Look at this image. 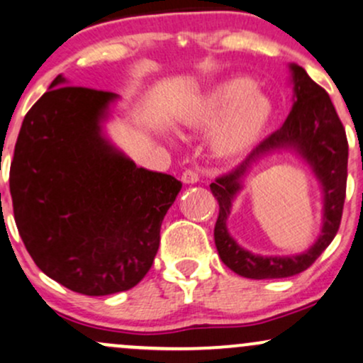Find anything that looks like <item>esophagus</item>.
I'll return each mask as SVG.
<instances>
[{
    "label": "esophagus",
    "instance_id": "34e87169",
    "mask_svg": "<svg viewBox=\"0 0 363 363\" xmlns=\"http://www.w3.org/2000/svg\"><path fill=\"white\" fill-rule=\"evenodd\" d=\"M182 182L186 183V185H194V183L199 182V173L195 169H185L182 174Z\"/></svg>",
    "mask_w": 363,
    "mask_h": 363
}]
</instances>
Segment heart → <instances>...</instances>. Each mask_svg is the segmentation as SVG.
Wrapping results in <instances>:
<instances>
[{"label":"heart","mask_w":363,"mask_h":363,"mask_svg":"<svg viewBox=\"0 0 363 363\" xmlns=\"http://www.w3.org/2000/svg\"><path fill=\"white\" fill-rule=\"evenodd\" d=\"M270 115V101L255 89L253 81L236 78L203 96L185 123L194 129H208L223 118L211 138V149L219 160L233 161L257 146Z\"/></svg>","instance_id":"heart-1"}]
</instances>
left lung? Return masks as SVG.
<instances>
[{"mask_svg":"<svg viewBox=\"0 0 363 363\" xmlns=\"http://www.w3.org/2000/svg\"><path fill=\"white\" fill-rule=\"evenodd\" d=\"M291 71L294 105L284 125L263 139L231 173L223 174L211 183L212 195L219 202V216L214 228L217 251L225 267L246 279H285L308 270L330 246L342 223L348 166V140L343 123L326 89L314 83L297 64H291ZM280 148H292L304 157L322 182L325 194L323 229L318 241L304 254L294 257H259L241 249L232 240L225 220L230 213L233 197L242 188V178L249 166Z\"/></svg>","mask_w":363,"mask_h":363,"instance_id":"1","label":"left lung"}]
</instances>
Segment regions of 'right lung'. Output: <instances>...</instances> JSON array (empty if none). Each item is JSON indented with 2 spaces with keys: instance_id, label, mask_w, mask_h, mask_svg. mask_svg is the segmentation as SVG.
<instances>
[{
  "instance_id": "obj_1",
  "label": "right lung",
  "mask_w": 363,
  "mask_h": 363,
  "mask_svg": "<svg viewBox=\"0 0 363 363\" xmlns=\"http://www.w3.org/2000/svg\"><path fill=\"white\" fill-rule=\"evenodd\" d=\"M64 81L21 123L10 168L16 228L35 265L69 291H129L155 262L182 182L138 168L105 138L115 93Z\"/></svg>"
}]
</instances>
